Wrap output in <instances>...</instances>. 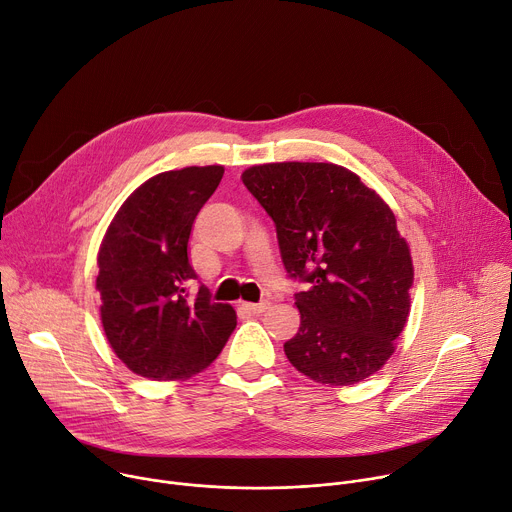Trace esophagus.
<instances>
[{
	"instance_id": "34e87169",
	"label": "esophagus",
	"mask_w": 512,
	"mask_h": 512,
	"mask_svg": "<svg viewBox=\"0 0 512 512\" xmlns=\"http://www.w3.org/2000/svg\"><path fill=\"white\" fill-rule=\"evenodd\" d=\"M243 306H245V310H249L253 314H261V312H265L269 308V300H261L257 304H243Z\"/></svg>"
}]
</instances>
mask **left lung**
I'll use <instances>...</instances> for the list:
<instances>
[{"label":"left lung","instance_id":"8db88e82","mask_svg":"<svg viewBox=\"0 0 512 512\" xmlns=\"http://www.w3.org/2000/svg\"><path fill=\"white\" fill-rule=\"evenodd\" d=\"M243 183L271 216L296 292L300 329L290 363L318 384L351 386L394 353L414 280L390 206L335 163H267Z\"/></svg>","mask_w":512,"mask_h":512}]
</instances>
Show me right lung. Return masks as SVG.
I'll list each match as a JSON object with an SVG mask.
<instances>
[{
  "label": "right lung",
  "instance_id": "1",
  "mask_svg": "<svg viewBox=\"0 0 512 512\" xmlns=\"http://www.w3.org/2000/svg\"><path fill=\"white\" fill-rule=\"evenodd\" d=\"M224 167H183L147 179L116 212L100 247L96 288L102 324L114 353L149 380H183L210 365L237 314L212 302L188 243L200 208L218 188Z\"/></svg>",
  "mask_w": 512,
  "mask_h": 512
}]
</instances>
